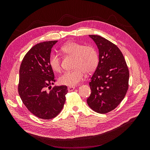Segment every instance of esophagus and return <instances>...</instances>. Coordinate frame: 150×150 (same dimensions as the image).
Returning <instances> with one entry per match:
<instances>
[{
  "label": "esophagus",
  "mask_w": 150,
  "mask_h": 150,
  "mask_svg": "<svg viewBox=\"0 0 150 150\" xmlns=\"http://www.w3.org/2000/svg\"><path fill=\"white\" fill-rule=\"evenodd\" d=\"M75 89L74 86H69V87L67 88V90L69 91H73Z\"/></svg>",
  "instance_id": "1"
}]
</instances>
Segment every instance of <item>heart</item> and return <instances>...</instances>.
<instances>
[{
    "label": "heart",
    "instance_id": "b5f03b06",
    "mask_svg": "<svg viewBox=\"0 0 150 150\" xmlns=\"http://www.w3.org/2000/svg\"><path fill=\"white\" fill-rule=\"evenodd\" d=\"M61 51L66 56L74 57V68L72 71L63 73L59 79L62 85L74 86L83 79L85 72L90 74L96 69L99 64V56L96 49L91 46H84L74 42L67 43ZM49 63L54 72H59L61 69V58L52 54L49 57Z\"/></svg>",
    "mask_w": 150,
    "mask_h": 150
}]
</instances>
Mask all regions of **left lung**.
Returning a JSON list of instances; mask_svg holds the SVG:
<instances>
[{
    "instance_id": "8db88e82",
    "label": "left lung",
    "mask_w": 150,
    "mask_h": 150,
    "mask_svg": "<svg viewBox=\"0 0 150 150\" xmlns=\"http://www.w3.org/2000/svg\"><path fill=\"white\" fill-rule=\"evenodd\" d=\"M99 49V64L91 78L88 106L106 114L119 105L128 89L129 70L123 55L115 44L100 35H89Z\"/></svg>"
}]
</instances>
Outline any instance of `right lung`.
<instances>
[{
	"mask_svg": "<svg viewBox=\"0 0 150 150\" xmlns=\"http://www.w3.org/2000/svg\"><path fill=\"white\" fill-rule=\"evenodd\" d=\"M57 42L51 40L35 45L25 55L19 69V96L28 110L40 119L57 116L66 101L67 86H56L52 89L51 86L56 80L49 59Z\"/></svg>",
	"mask_w": 150,
	"mask_h": 150,
	"instance_id": "add662e5",
	"label": "right lung"
}]
</instances>
